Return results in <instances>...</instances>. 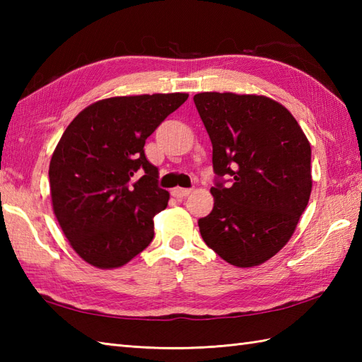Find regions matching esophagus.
<instances>
[{
	"label": "esophagus",
	"mask_w": 362,
	"mask_h": 362,
	"mask_svg": "<svg viewBox=\"0 0 362 362\" xmlns=\"http://www.w3.org/2000/svg\"><path fill=\"white\" fill-rule=\"evenodd\" d=\"M171 194H173L174 197H177V199H183V197H187V196H189V194H191V189H189V188H180V187H175V188H173Z\"/></svg>",
	"instance_id": "esophagus-1"
}]
</instances>
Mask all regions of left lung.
<instances>
[{"mask_svg":"<svg viewBox=\"0 0 362 362\" xmlns=\"http://www.w3.org/2000/svg\"><path fill=\"white\" fill-rule=\"evenodd\" d=\"M194 104L213 144V169L230 175L210 189L199 219L205 244L236 267H253L291 240L310 201L311 146L296 118L263 95L205 91Z\"/></svg>","mask_w":362,"mask_h":362,"instance_id":"obj_1","label":"left lung"}]
</instances>
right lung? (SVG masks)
<instances>
[{
    "mask_svg": "<svg viewBox=\"0 0 362 362\" xmlns=\"http://www.w3.org/2000/svg\"><path fill=\"white\" fill-rule=\"evenodd\" d=\"M188 93L115 96L86 107L49 163L52 210L73 250L98 269H117L151 244L153 216L169 193L144 143Z\"/></svg>",
    "mask_w": 362,
    "mask_h": 362,
    "instance_id": "1",
    "label": "right lung"
}]
</instances>
